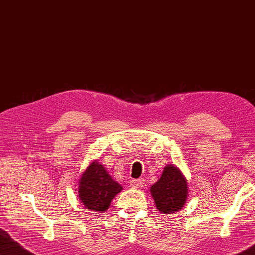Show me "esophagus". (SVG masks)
Wrapping results in <instances>:
<instances>
[{
	"label": "esophagus",
	"instance_id": "obj_1",
	"mask_svg": "<svg viewBox=\"0 0 255 255\" xmlns=\"http://www.w3.org/2000/svg\"><path fill=\"white\" fill-rule=\"evenodd\" d=\"M129 185L134 188H142L145 185V179L144 178H137V179H132L129 180Z\"/></svg>",
	"mask_w": 255,
	"mask_h": 255
}]
</instances>
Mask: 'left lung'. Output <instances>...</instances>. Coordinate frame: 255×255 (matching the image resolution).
I'll return each mask as SVG.
<instances>
[{
    "instance_id": "obj_1",
    "label": "left lung",
    "mask_w": 255,
    "mask_h": 255,
    "mask_svg": "<svg viewBox=\"0 0 255 255\" xmlns=\"http://www.w3.org/2000/svg\"><path fill=\"white\" fill-rule=\"evenodd\" d=\"M187 180L174 165H167L159 180L150 187V193L160 214L169 215L180 210L187 199Z\"/></svg>"
}]
</instances>
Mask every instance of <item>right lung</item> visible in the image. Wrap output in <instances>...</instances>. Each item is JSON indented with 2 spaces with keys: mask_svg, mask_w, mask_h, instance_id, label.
<instances>
[{
  "mask_svg": "<svg viewBox=\"0 0 255 255\" xmlns=\"http://www.w3.org/2000/svg\"><path fill=\"white\" fill-rule=\"evenodd\" d=\"M122 186L114 181L103 165L93 162L82 174L79 181V198L87 209L106 211Z\"/></svg>",
  "mask_w": 255,
  "mask_h": 255,
  "instance_id": "add662e5",
  "label": "right lung"
}]
</instances>
